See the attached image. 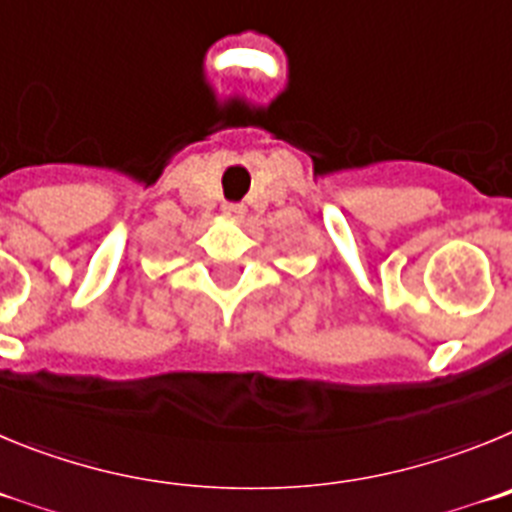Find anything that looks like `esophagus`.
Segmentation results:
<instances>
[{
  "mask_svg": "<svg viewBox=\"0 0 512 512\" xmlns=\"http://www.w3.org/2000/svg\"><path fill=\"white\" fill-rule=\"evenodd\" d=\"M224 216H227V219H232V222H242V219H245V214H247V209L242 204H224Z\"/></svg>",
  "mask_w": 512,
  "mask_h": 512,
  "instance_id": "obj_1",
  "label": "esophagus"
}]
</instances>
